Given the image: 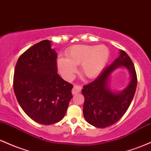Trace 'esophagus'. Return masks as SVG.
I'll use <instances>...</instances> for the list:
<instances>
[{
  "label": "esophagus",
  "instance_id": "1",
  "mask_svg": "<svg viewBox=\"0 0 151 151\" xmlns=\"http://www.w3.org/2000/svg\"><path fill=\"white\" fill-rule=\"evenodd\" d=\"M81 90V86H79L78 85H74L73 89H72V94H73V95L77 94V93L80 92Z\"/></svg>",
  "mask_w": 151,
  "mask_h": 151
}]
</instances>
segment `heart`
Instances as JSON below:
<instances>
[{
  "label": "heart",
  "instance_id": "1",
  "mask_svg": "<svg viewBox=\"0 0 151 151\" xmlns=\"http://www.w3.org/2000/svg\"><path fill=\"white\" fill-rule=\"evenodd\" d=\"M65 54L66 58H58V67L66 79L73 77L76 66L80 65L83 76L89 79L96 77L105 68L110 55L109 48L104 45H75L66 50Z\"/></svg>",
  "mask_w": 151,
  "mask_h": 151
}]
</instances>
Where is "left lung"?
<instances>
[{
  "label": "left lung",
  "instance_id": "1",
  "mask_svg": "<svg viewBox=\"0 0 151 151\" xmlns=\"http://www.w3.org/2000/svg\"><path fill=\"white\" fill-rule=\"evenodd\" d=\"M119 67L129 71L131 79L125 89L114 92L110 89L109 81L111 74ZM137 86L135 67L130 57L124 50H120L119 58L106 67L92 82L83 86L84 96L83 114L84 119L96 128H106L116 123L129 109Z\"/></svg>",
  "mask_w": 151,
  "mask_h": 151
}]
</instances>
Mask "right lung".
Segmentation results:
<instances>
[{
  "mask_svg": "<svg viewBox=\"0 0 151 151\" xmlns=\"http://www.w3.org/2000/svg\"><path fill=\"white\" fill-rule=\"evenodd\" d=\"M56 51L48 40L34 45L18 58L14 92L24 112L38 124L61 121L72 98L73 86L58 74Z\"/></svg>",
  "mask_w": 151,
  "mask_h": 151,
  "instance_id": "1",
  "label": "right lung"
}]
</instances>
